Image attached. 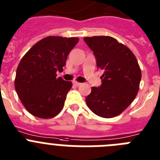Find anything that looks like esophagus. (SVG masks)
<instances>
[{"label":"esophagus","mask_w":160,"mask_h":160,"mask_svg":"<svg viewBox=\"0 0 160 160\" xmlns=\"http://www.w3.org/2000/svg\"><path fill=\"white\" fill-rule=\"evenodd\" d=\"M73 84L76 86H80V84H81V83H79V82H77V81H74L73 82Z\"/></svg>","instance_id":"1"}]
</instances>
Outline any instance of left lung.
<instances>
[{
    "label": "left lung",
    "instance_id": "left-lung-1",
    "mask_svg": "<svg viewBox=\"0 0 160 160\" xmlns=\"http://www.w3.org/2000/svg\"><path fill=\"white\" fill-rule=\"evenodd\" d=\"M92 51L97 68L103 71L101 84L92 87L85 101L97 116H118L132 103L139 89L141 70L128 47L109 36L84 38Z\"/></svg>",
    "mask_w": 160,
    "mask_h": 160
}]
</instances>
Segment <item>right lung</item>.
<instances>
[{"label":"right lung","instance_id":"right-lung-1","mask_svg":"<svg viewBox=\"0 0 160 160\" xmlns=\"http://www.w3.org/2000/svg\"><path fill=\"white\" fill-rule=\"evenodd\" d=\"M78 38L46 37L22 57L17 68L15 89L26 110L40 118H51L63 109L71 81L57 78Z\"/></svg>","mask_w":160,"mask_h":160}]
</instances>
